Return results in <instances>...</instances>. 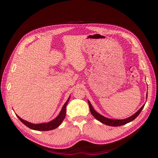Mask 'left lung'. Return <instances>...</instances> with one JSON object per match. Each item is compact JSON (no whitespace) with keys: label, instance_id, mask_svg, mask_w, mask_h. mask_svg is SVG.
<instances>
[{"label":"left lung","instance_id":"8db88e82","mask_svg":"<svg viewBox=\"0 0 158 158\" xmlns=\"http://www.w3.org/2000/svg\"><path fill=\"white\" fill-rule=\"evenodd\" d=\"M147 96L148 95H146V99H147ZM88 102V104H89V109H90V112L92 113V115L98 120L99 121L101 122L103 124H105V125H108V126H111V127H118V126H121L123 125H125V124L130 123L131 121H132L138 116V114L140 113V112L142 111V109L144 108V105L142 106V107L138 110V111L135 113L134 114L130 117H128L127 118L125 119H111V118H108L107 117H105L102 114H100L99 113H98L97 111H95V109L93 108L92 104L90 103V102L89 101Z\"/></svg>","mask_w":158,"mask_h":158}]
</instances>
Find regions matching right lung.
<instances>
[{"label":"right lung","mask_w":158,"mask_h":158,"mask_svg":"<svg viewBox=\"0 0 158 158\" xmlns=\"http://www.w3.org/2000/svg\"><path fill=\"white\" fill-rule=\"evenodd\" d=\"M69 99H70V97L69 98L67 101H66L65 102V103L64 104V106H63V108H62L60 113L59 114V115L57 116L55 118H54L53 120H52L51 121L48 122V123H41V124H33V123H31L30 122L23 120V119H22L20 117L18 116L17 114H16V116L18 117V118L19 119H20V121L23 124H24L26 127H29L31 129H33V130L40 131H46L53 130V129L60 126L62 122H63V121L64 120V118L66 115V105H67V103L69 101Z\"/></svg>","instance_id":"right-lung-1"}]
</instances>
